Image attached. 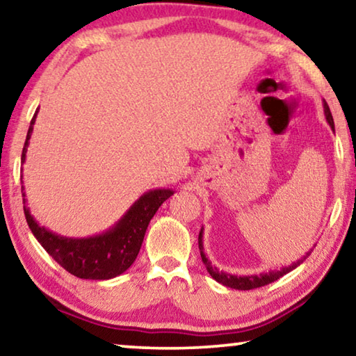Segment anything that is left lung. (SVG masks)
I'll use <instances>...</instances> for the list:
<instances>
[{
    "label": "left lung",
    "instance_id": "obj_1",
    "mask_svg": "<svg viewBox=\"0 0 356 356\" xmlns=\"http://www.w3.org/2000/svg\"><path fill=\"white\" fill-rule=\"evenodd\" d=\"M323 111H325V118H326V122L330 124V127L334 130V121H332V114L330 111V106H327V103L323 100ZM204 227L200 229V234H199V250H200V256H202V261H204V264L207 267V270H209L210 275L215 278L218 283H221V285L227 286V288H232V289H254V288H261V286H266L269 285V283L278 280V278L285 275V273L291 272L293 269H296L299 264H302L305 258H309V254L312 253V250L309 253H305V256L302 259H298L296 262H293L291 266L288 267H282L280 270H270V272H262V273H256V275H232V273H226L222 270H218L216 267L211 266V262L207 258V254L204 253Z\"/></svg>",
    "mask_w": 356,
    "mask_h": 356
}]
</instances>
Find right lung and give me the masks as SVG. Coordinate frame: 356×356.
Segmentation results:
<instances>
[{
    "mask_svg": "<svg viewBox=\"0 0 356 356\" xmlns=\"http://www.w3.org/2000/svg\"><path fill=\"white\" fill-rule=\"evenodd\" d=\"M36 116L38 109L30 122L29 134H26L24 151H22V163L25 162L26 147L30 145ZM170 195H173V191L165 188L147 191L108 231L86 238H73L63 237V235L49 231L47 227L38 224L29 207H25L26 199L24 186H22L26 222L41 247L63 269L76 277L90 278V280H109V278L121 275L134 264L140 253L141 243H143L147 224Z\"/></svg>",
    "mask_w": 356,
    "mask_h": 356,
    "instance_id": "1",
    "label": "right lung"
}]
</instances>
